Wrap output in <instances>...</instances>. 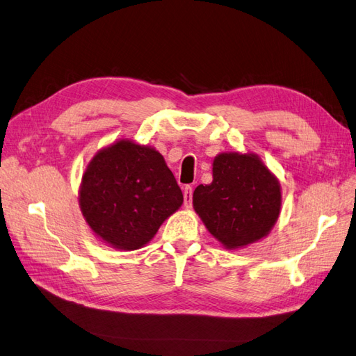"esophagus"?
Listing matches in <instances>:
<instances>
[{
    "mask_svg": "<svg viewBox=\"0 0 356 356\" xmlns=\"http://www.w3.org/2000/svg\"><path fill=\"white\" fill-rule=\"evenodd\" d=\"M184 198H185V208L189 209L193 206V188L191 186H185Z\"/></svg>",
    "mask_w": 356,
    "mask_h": 356,
    "instance_id": "34e87169",
    "label": "esophagus"
}]
</instances>
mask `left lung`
I'll return each instance as SVG.
<instances>
[{
	"label": "left lung",
	"mask_w": 356,
	"mask_h": 356,
	"mask_svg": "<svg viewBox=\"0 0 356 356\" xmlns=\"http://www.w3.org/2000/svg\"><path fill=\"white\" fill-rule=\"evenodd\" d=\"M193 204L208 232L225 249L236 250L270 234L282 191L258 154L222 152L213 158L211 184L195 188Z\"/></svg>",
	"instance_id": "8db88e82"
}]
</instances>
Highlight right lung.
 <instances>
[{"label": "right lung", "mask_w": 356, "mask_h": 356, "mask_svg": "<svg viewBox=\"0 0 356 356\" xmlns=\"http://www.w3.org/2000/svg\"><path fill=\"white\" fill-rule=\"evenodd\" d=\"M184 203L163 156L118 139L98 150L81 177L79 204L94 235L117 250H138Z\"/></svg>", "instance_id": "right-lung-1"}]
</instances>
